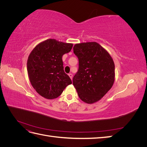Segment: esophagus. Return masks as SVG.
I'll list each match as a JSON object with an SVG mask.
<instances>
[{
  "instance_id": "obj_1",
  "label": "esophagus",
  "mask_w": 147,
  "mask_h": 147,
  "mask_svg": "<svg viewBox=\"0 0 147 147\" xmlns=\"http://www.w3.org/2000/svg\"><path fill=\"white\" fill-rule=\"evenodd\" d=\"M69 76L70 77V78H71V80H72V78H73V75L72 74H69Z\"/></svg>"
}]
</instances>
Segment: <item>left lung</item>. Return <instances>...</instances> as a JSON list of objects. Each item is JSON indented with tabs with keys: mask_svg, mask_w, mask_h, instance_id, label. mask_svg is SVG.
Masks as SVG:
<instances>
[{
	"mask_svg": "<svg viewBox=\"0 0 147 147\" xmlns=\"http://www.w3.org/2000/svg\"><path fill=\"white\" fill-rule=\"evenodd\" d=\"M74 53L79 61L73 78L78 95L86 104L99 101L115 82V64L108 51L95 42L75 44Z\"/></svg>",
	"mask_w": 147,
	"mask_h": 147,
	"instance_id": "left-lung-1",
	"label": "left lung"
}]
</instances>
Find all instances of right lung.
<instances>
[{"label":"right lung","instance_id":"right-lung-1","mask_svg":"<svg viewBox=\"0 0 147 147\" xmlns=\"http://www.w3.org/2000/svg\"><path fill=\"white\" fill-rule=\"evenodd\" d=\"M73 44L48 39L35 47L28 59L30 82L37 93L47 99L59 97L72 84L64 70L63 56L70 51Z\"/></svg>","mask_w":147,"mask_h":147}]
</instances>
